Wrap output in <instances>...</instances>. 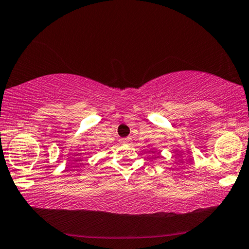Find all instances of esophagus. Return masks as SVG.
<instances>
[{"instance_id": "esophagus-1", "label": "esophagus", "mask_w": 249, "mask_h": 249, "mask_svg": "<svg viewBox=\"0 0 249 249\" xmlns=\"http://www.w3.org/2000/svg\"><path fill=\"white\" fill-rule=\"evenodd\" d=\"M122 141H124V143H127V144H129V143H131V138H124V139H122Z\"/></svg>"}]
</instances>
